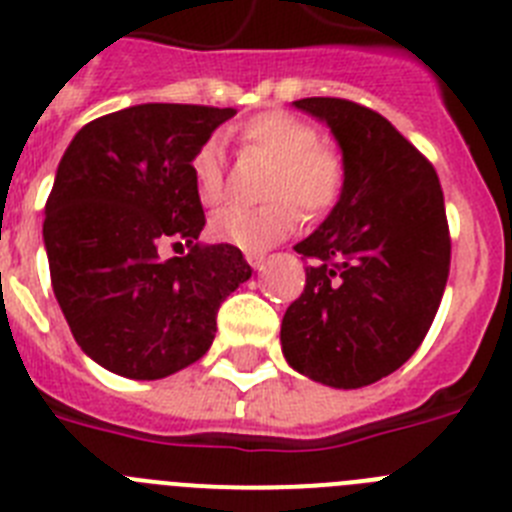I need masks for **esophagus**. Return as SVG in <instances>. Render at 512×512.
I'll return each instance as SVG.
<instances>
[{"label": "esophagus", "instance_id": "esophagus-1", "mask_svg": "<svg viewBox=\"0 0 512 512\" xmlns=\"http://www.w3.org/2000/svg\"><path fill=\"white\" fill-rule=\"evenodd\" d=\"M246 259H248V264L253 266V269H261V266H264V261H266V256H264V253H246Z\"/></svg>", "mask_w": 512, "mask_h": 512}]
</instances>
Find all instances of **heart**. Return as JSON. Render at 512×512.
I'll return each instance as SVG.
<instances>
[{
    "label": "heart",
    "mask_w": 512,
    "mask_h": 512,
    "mask_svg": "<svg viewBox=\"0 0 512 512\" xmlns=\"http://www.w3.org/2000/svg\"><path fill=\"white\" fill-rule=\"evenodd\" d=\"M241 148L269 158V187L274 197L261 207H225L210 220L217 241L243 251H264L287 238L300 225L302 213L310 220L330 215L343 200L348 164L343 153L320 143V133L302 117L269 110L243 122L235 133ZM194 192L205 207L220 205L225 194V158L217 140H205L189 161Z\"/></svg>",
    "instance_id": "1"
}]
</instances>
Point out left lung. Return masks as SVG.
Masks as SVG:
<instances>
[{"mask_svg": "<svg viewBox=\"0 0 512 512\" xmlns=\"http://www.w3.org/2000/svg\"><path fill=\"white\" fill-rule=\"evenodd\" d=\"M330 125L348 164L343 200L297 243L305 289L282 320L297 372L356 390L397 372L436 318L451 235L433 164L379 112L338 97L297 99Z\"/></svg>", "mask_w": 512, "mask_h": 512, "instance_id": "1", "label": "left lung"}]
</instances>
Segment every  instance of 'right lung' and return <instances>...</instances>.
<instances>
[{
	"label": "right lung",
	"mask_w": 512,
	"mask_h": 512,
	"mask_svg": "<svg viewBox=\"0 0 512 512\" xmlns=\"http://www.w3.org/2000/svg\"><path fill=\"white\" fill-rule=\"evenodd\" d=\"M235 110L135 104L76 133L48 202L53 295L76 343L104 369L161 379L207 354L217 310L251 277L241 248L200 243L205 210L189 161ZM188 253L160 259V246Z\"/></svg>",
	"instance_id": "add662e5"
}]
</instances>
